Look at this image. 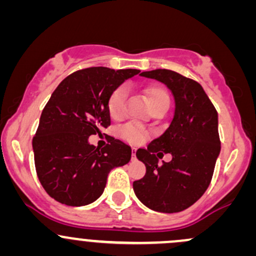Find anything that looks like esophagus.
<instances>
[{"mask_svg": "<svg viewBox=\"0 0 256 256\" xmlns=\"http://www.w3.org/2000/svg\"><path fill=\"white\" fill-rule=\"evenodd\" d=\"M136 148H134V147H132V150H131V152H132V159H136Z\"/></svg>", "mask_w": 256, "mask_h": 256, "instance_id": "esophagus-1", "label": "esophagus"}]
</instances>
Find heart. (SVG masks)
I'll use <instances>...</instances> for the list:
<instances>
[{
	"instance_id": "b5f03b06",
	"label": "heart",
	"mask_w": 256,
	"mask_h": 256,
	"mask_svg": "<svg viewBox=\"0 0 256 256\" xmlns=\"http://www.w3.org/2000/svg\"><path fill=\"white\" fill-rule=\"evenodd\" d=\"M146 96H147V102L150 106L156 104L159 102H162V100H170L168 92L160 86L150 87L146 91ZM125 86L116 87L110 94V96L108 98V102H106V108H108L109 115L113 119H119V118L122 116L124 112H125ZM118 134L125 141H128L131 143H141L147 137V132L143 128H140V126L134 125V124H126V125L122 126L118 130Z\"/></svg>"
}]
</instances>
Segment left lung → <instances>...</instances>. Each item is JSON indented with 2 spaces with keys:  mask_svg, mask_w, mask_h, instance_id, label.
<instances>
[{
  "mask_svg": "<svg viewBox=\"0 0 256 256\" xmlns=\"http://www.w3.org/2000/svg\"><path fill=\"white\" fill-rule=\"evenodd\" d=\"M169 87L175 113L169 128L147 148L136 152L146 165L144 178L134 182L137 198L154 212H178L196 203L212 181L220 154L218 112L203 87L192 78L168 69L141 72ZM170 152L162 166L156 156Z\"/></svg>",
  "mask_w": 256,
  "mask_h": 256,
  "instance_id": "left-lung-1",
  "label": "left lung"
}]
</instances>
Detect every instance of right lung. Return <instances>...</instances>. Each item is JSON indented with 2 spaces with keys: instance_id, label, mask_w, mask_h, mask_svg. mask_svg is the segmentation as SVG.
<instances>
[{
  "instance_id": "1",
  "label": "right lung",
  "mask_w": 256,
  "mask_h": 256,
  "mask_svg": "<svg viewBox=\"0 0 256 256\" xmlns=\"http://www.w3.org/2000/svg\"><path fill=\"white\" fill-rule=\"evenodd\" d=\"M138 72L92 66L70 74L54 90L32 138L38 178L53 199L70 206L91 204L102 196L110 170L130 162L126 143L112 137L100 150L88 137L110 125L109 96Z\"/></svg>"
}]
</instances>
